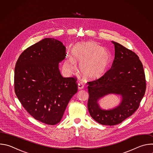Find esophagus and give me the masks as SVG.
<instances>
[{
	"instance_id": "1",
	"label": "esophagus",
	"mask_w": 153,
	"mask_h": 153,
	"mask_svg": "<svg viewBox=\"0 0 153 153\" xmlns=\"http://www.w3.org/2000/svg\"><path fill=\"white\" fill-rule=\"evenodd\" d=\"M77 86H78V89L79 90H82L83 88V85L82 83H79L78 85H77Z\"/></svg>"
}]
</instances>
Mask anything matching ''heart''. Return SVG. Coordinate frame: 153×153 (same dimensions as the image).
Listing matches in <instances>:
<instances>
[{
    "instance_id": "obj_1",
    "label": "heart",
    "mask_w": 153,
    "mask_h": 153,
    "mask_svg": "<svg viewBox=\"0 0 153 153\" xmlns=\"http://www.w3.org/2000/svg\"><path fill=\"white\" fill-rule=\"evenodd\" d=\"M72 57L65 59V68L68 71L76 69V64L80 65L79 70L87 79H96L103 76L111 63V56L104 48L94 42L77 43L71 51Z\"/></svg>"
}]
</instances>
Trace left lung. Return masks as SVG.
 <instances>
[{
    "mask_svg": "<svg viewBox=\"0 0 153 153\" xmlns=\"http://www.w3.org/2000/svg\"><path fill=\"white\" fill-rule=\"evenodd\" d=\"M114 45L111 68L100 78L88 82V109L90 116L104 125H116L131 116L139 108L146 90L143 65L138 56L120 43ZM110 94L122 97L120 104L110 110L102 109L98 101Z\"/></svg>",
    "mask_w": 153,
    "mask_h": 153,
    "instance_id": "obj_1",
    "label": "left lung"
}]
</instances>
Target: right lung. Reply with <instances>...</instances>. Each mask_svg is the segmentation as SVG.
<instances>
[{
	"label": "right lung",
	"mask_w": 153,
	"mask_h": 153,
	"mask_svg": "<svg viewBox=\"0 0 153 153\" xmlns=\"http://www.w3.org/2000/svg\"><path fill=\"white\" fill-rule=\"evenodd\" d=\"M66 48L54 38L43 39L22 53L14 69V91L21 104L35 119L54 125L77 91V79L63 77L59 63Z\"/></svg>",
	"instance_id": "1"
}]
</instances>
